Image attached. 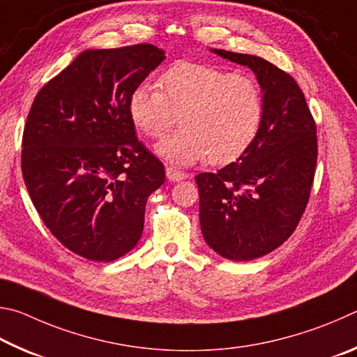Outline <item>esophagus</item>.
<instances>
[{"mask_svg":"<svg viewBox=\"0 0 357 357\" xmlns=\"http://www.w3.org/2000/svg\"><path fill=\"white\" fill-rule=\"evenodd\" d=\"M166 177L171 180V182H177V180L186 178V174L183 171H178V169H175L172 166H167L166 167Z\"/></svg>","mask_w":357,"mask_h":357,"instance_id":"1","label":"esophagus"}]
</instances>
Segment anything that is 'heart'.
Instances as JSON below:
<instances>
[{"label":"heart","mask_w":357,"mask_h":357,"mask_svg":"<svg viewBox=\"0 0 357 357\" xmlns=\"http://www.w3.org/2000/svg\"><path fill=\"white\" fill-rule=\"evenodd\" d=\"M158 89L137 86L128 97L136 130L160 137L177 116L182 130L156 144V152L177 165L204 160L234 161L249 149L264 121V93L251 75L199 62H177L158 78Z\"/></svg>","instance_id":"obj_1"}]
</instances>
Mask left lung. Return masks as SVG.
<instances>
[{
    "mask_svg": "<svg viewBox=\"0 0 357 357\" xmlns=\"http://www.w3.org/2000/svg\"><path fill=\"white\" fill-rule=\"evenodd\" d=\"M248 66L264 91V121L245 153L218 172L196 175L207 245L229 260L274 251L295 232L317 167V125L293 77L252 54L211 50Z\"/></svg>",
    "mask_w": 357,
    "mask_h": 357,
    "instance_id": "left-lung-1",
    "label": "left lung"
}]
</instances>
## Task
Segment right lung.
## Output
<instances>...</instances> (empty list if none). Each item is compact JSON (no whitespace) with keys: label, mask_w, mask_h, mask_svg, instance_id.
<instances>
[{"label":"right lung","mask_w":357,"mask_h":357,"mask_svg":"<svg viewBox=\"0 0 357 357\" xmlns=\"http://www.w3.org/2000/svg\"><path fill=\"white\" fill-rule=\"evenodd\" d=\"M150 43L86 50L37 92L22 172L37 213L62 246L93 261L127 254L144 230L165 166L136 137L128 97L165 59Z\"/></svg>","instance_id":"add662e5"}]
</instances>
